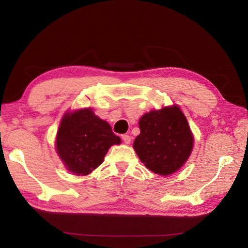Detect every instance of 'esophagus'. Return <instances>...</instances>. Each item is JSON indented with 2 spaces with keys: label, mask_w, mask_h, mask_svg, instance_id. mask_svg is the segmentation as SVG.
<instances>
[{
  "label": "esophagus",
  "mask_w": 248,
  "mask_h": 248,
  "mask_svg": "<svg viewBox=\"0 0 248 248\" xmlns=\"http://www.w3.org/2000/svg\"><path fill=\"white\" fill-rule=\"evenodd\" d=\"M121 138H123V140L124 141L125 144H130L131 143V136L130 135H128V134H124L123 136H121Z\"/></svg>",
  "instance_id": "obj_1"
}]
</instances>
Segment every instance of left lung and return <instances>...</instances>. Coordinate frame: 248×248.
<instances>
[{
  "mask_svg": "<svg viewBox=\"0 0 248 248\" xmlns=\"http://www.w3.org/2000/svg\"><path fill=\"white\" fill-rule=\"evenodd\" d=\"M140 129L133 147L151 171L170 175L188 159L194 139L186 116L177 105L145 114L140 119Z\"/></svg>",
  "mask_w": 248,
  "mask_h": 248,
  "instance_id": "1",
  "label": "left lung"
}]
</instances>
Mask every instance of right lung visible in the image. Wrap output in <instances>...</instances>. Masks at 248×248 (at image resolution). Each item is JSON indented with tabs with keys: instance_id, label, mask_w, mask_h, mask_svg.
I'll return each instance as SVG.
<instances>
[{
	"instance_id": "1",
	"label": "right lung",
	"mask_w": 248,
	"mask_h": 248,
	"mask_svg": "<svg viewBox=\"0 0 248 248\" xmlns=\"http://www.w3.org/2000/svg\"><path fill=\"white\" fill-rule=\"evenodd\" d=\"M107 121L91 108L67 113L56 138V150L68 170L85 176L102 164L108 148L120 144Z\"/></svg>"
}]
</instances>
